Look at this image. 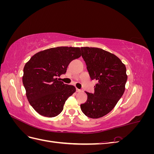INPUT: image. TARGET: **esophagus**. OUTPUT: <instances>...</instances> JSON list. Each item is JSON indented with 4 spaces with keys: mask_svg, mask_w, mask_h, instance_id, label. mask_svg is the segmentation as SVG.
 Returning <instances> with one entry per match:
<instances>
[{
    "mask_svg": "<svg viewBox=\"0 0 154 154\" xmlns=\"http://www.w3.org/2000/svg\"><path fill=\"white\" fill-rule=\"evenodd\" d=\"M76 92H82V90H80V89H78V88H76Z\"/></svg>",
    "mask_w": 154,
    "mask_h": 154,
    "instance_id": "34e87169",
    "label": "esophagus"
}]
</instances>
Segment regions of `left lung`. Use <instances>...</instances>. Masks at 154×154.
Segmentation results:
<instances>
[{
  "label": "left lung",
  "instance_id": "1",
  "mask_svg": "<svg viewBox=\"0 0 154 154\" xmlns=\"http://www.w3.org/2000/svg\"><path fill=\"white\" fill-rule=\"evenodd\" d=\"M91 80H96L94 93L85 92L87 100L81 110L87 117H103L114 109L122 97L127 80L126 67L114 54L97 48H81Z\"/></svg>",
  "mask_w": 154,
  "mask_h": 154
}]
</instances>
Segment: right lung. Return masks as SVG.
Listing matches in <instances>:
<instances>
[{"label":"right lung","instance_id":"add662e5","mask_svg":"<svg viewBox=\"0 0 154 154\" xmlns=\"http://www.w3.org/2000/svg\"><path fill=\"white\" fill-rule=\"evenodd\" d=\"M80 49L57 47L32 56L24 67L22 82L30 105L39 114L53 118L62 112L69 96L76 92L57 76L65 74L69 64L81 57Z\"/></svg>","mask_w":154,"mask_h":154}]
</instances>
